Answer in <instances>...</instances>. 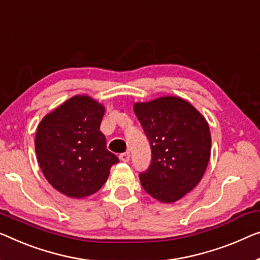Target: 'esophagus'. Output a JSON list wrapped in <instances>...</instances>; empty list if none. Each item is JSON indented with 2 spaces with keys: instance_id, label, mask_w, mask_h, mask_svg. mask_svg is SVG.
Returning a JSON list of instances; mask_svg holds the SVG:
<instances>
[{
  "instance_id": "1",
  "label": "esophagus",
  "mask_w": 260,
  "mask_h": 260,
  "mask_svg": "<svg viewBox=\"0 0 260 260\" xmlns=\"http://www.w3.org/2000/svg\"><path fill=\"white\" fill-rule=\"evenodd\" d=\"M119 157H120V160L123 161V162H128L131 160V154H129V152L122 153V154L119 155Z\"/></svg>"
}]
</instances>
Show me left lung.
<instances>
[{
    "mask_svg": "<svg viewBox=\"0 0 260 260\" xmlns=\"http://www.w3.org/2000/svg\"><path fill=\"white\" fill-rule=\"evenodd\" d=\"M134 112L149 140L152 160L139 174L146 192L164 203L176 202L199 184L210 158L208 122L177 96L138 103Z\"/></svg>",
    "mask_w": 260,
    "mask_h": 260,
    "instance_id": "obj_1",
    "label": "left lung"
}]
</instances>
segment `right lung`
Segmentation results:
<instances>
[{"instance_id": "add662e5", "label": "right lung", "mask_w": 260, "mask_h": 260, "mask_svg": "<svg viewBox=\"0 0 260 260\" xmlns=\"http://www.w3.org/2000/svg\"><path fill=\"white\" fill-rule=\"evenodd\" d=\"M105 108L86 95H77L44 117L35 148L45 179L73 199L90 196L105 183L117 155L106 147L100 131Z\"/></svg>"}]
</instances>
